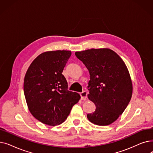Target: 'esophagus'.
<instances>
[{
	"instance_id": "obj_1",
	"label": "esophagus",
	"mask_w": 153,
	"mask_h": 153,
	"mask_svg": "<svg viewBox=\"0 0 153 153\" xmlns=\"http://www.w3.org/2000/svg\"><path fill=\"white\" fill-rule=\"evenodd\" d=\"M87 92L85 91H82L81 94H80V95H81V99L82 100H85L86 98H87Z\"/></svg>"
}]
</instances>
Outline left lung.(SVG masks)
<instances>
[{
    "label": "left lung",
    "instance_id": "8db88e82",
    "mask_svg": "<svg viewBox=\"0 0 153 153\" xmlns=\"http://www.w3.org/2000/svg\"><path fill=\"white\" fill-rule=\"evenodd\" d=\"M75 54L90 74L88 98L96 109L87 114L88 120L100 126L112 123L123 114L132 96V82L126 64L108 48H93Z\"/></svg>",
    "mask_w": 153,
    "mask_h": 153
}]
</instances>
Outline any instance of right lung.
Masks as SVG:
<instances>
[{
  "mask_svg": "<svg viewBox=\"0 0 153 153\" xmlns=\"http://www.w3.org/2000/svg\"><path fill=\"white\" fill-rule=\"evenodd\" d=\"M71 51L42 53L29 66L24 79V94L31 115L42 123L55 126L65 121L80 95L68 91L62 72Z\"/></svg>",
  "mask_w": 153,
  "mask_h": 153,
  "instance_id": "right-lung-1",
  "label": "right lung"
}]
</instances>
